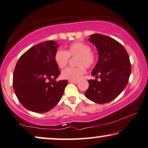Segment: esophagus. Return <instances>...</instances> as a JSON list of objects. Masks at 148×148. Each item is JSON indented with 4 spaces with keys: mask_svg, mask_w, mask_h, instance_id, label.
<instances>
[{
    "mask_svg": "<svg viewBox=\"0 0 148 148\" xmlns=\"http://www.w3.org/2000/svg\"><path fill=\"white\" fill-rule=\"evenodd\" d=\"M70 81V82H72V83H75V84H77L78 81V80H69Z\"/></svg>",
    "mask_w": 148,
    "mask_h": 148,
    "instance_id": "1",
    "label": "esophagus"
}]
</instances>
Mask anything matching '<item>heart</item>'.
Returning <instances> with one entry per match:
<instances>
[{"label": "heart", "instance_id": "heart-1", "mask_svg": "<svg viewBox=\"0 0 148 148\" xmlns=\"http://www.w3.org/2000/svg\"><path fill=\"white\" fill-rule=\"evenodd\" d=\"M76 58L75 68L69 67L62 72V78L70 80H78L85 74L86 68H91L97 61V54L91 50L87 43L76 41L70 44L66 50L58 49L54 55V60L59 68H63L68 65L70 58Z\"/></svg>", "mask_w": 148, "mask_h": 148}]
</instances>
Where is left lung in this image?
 I'll use <instances>...</instances> for the list:
<instances>
[{"label": "left lung", "mask_w": 148, "mask_h": 148, "mask_svg": "<svg viewBox=\"0 0 148 148\" xmlns=\"http://www.w3.org/2000/svg\"><path fill=\"white\" fill-rule=\"evenodd\" d=\"M89 40L97 47L99 60L91 72L96 78L88 80L85 96L95 103H106L125 89L131 72V62L125 47L111 37L94 34Z\"/></svg>", "instance_id": "left-lung-1"}]
</instances>
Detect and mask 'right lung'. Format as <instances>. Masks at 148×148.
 Segmentation results:
<instances>
[{"label": "right lung", "instance_id": "add662e5", "mask_svg": "<svg viewBox=\"0 0 148 148\" xmlns=\"http://www.w3.org/2000/svg\"><path fill=\"white\" fill-rule=\"evenodd\" d=\"M58 47L53 40L39 43L17 61L13 76V90L21 105L30 111L48 112L64 95L68 80H56L60 74L54 60Z\"/></svg>", "mask_w": 148, "mask_h": 148}]
</instances>
